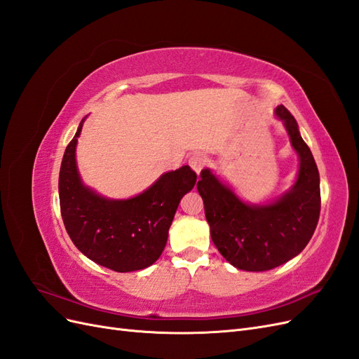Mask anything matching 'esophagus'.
I'll return each mask as SVG.
<instances>
[{
	"instance_id": "obj_1",
	"label": "esophagus",
	"mask_w": 359,
	"mask_h": 359,
	"mask_svg": "<svg viewBox=\"0 0 359 359\" xmlns=\"http://www.w3.org/2000/svg\"><path fill=\"white\" fill-rule=\"evenodd\" d=\"M205 165H206V157L203 154H193L189 158V166L196 173H201V170L205 168Z\"/></svg>"
}]
</instances>
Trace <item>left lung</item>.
Listing matches in <instances>:
<instances>
[{"label": "left lung", "mask_w": 359, "mask_h": 359, "mask_svg": "<svg viewBox=\"0 0 359 359\" xmlns=\"http://www.w3.org/2000/svg\"><path fill=\"white\" fill-rule=\"evenodd\" d=\"M292 147L299 154V173L293 189L277 202L245 205L208 169L201 172L198 191L215 247L227 262L244 271H268L299 255L316 229L320 214L319 170L293 115L280 104Z\"/></svg>", "instance_id": "8db88e82"}]
</instances>
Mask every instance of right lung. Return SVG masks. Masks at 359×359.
Listing matches in <instances>:
<instances>
[{"label": "right lung", "mask_w": 359, "mask_h": 359, "mask_svg": "<svg viewBox=\"0 0 359 359\" xmlns=\"http://www.w3.org/2000/svg\"><path fill=\"white\" fill-rule=\"evenodd\" d=\"M82 123L66 148L60 169V208L73 244L95 264L116 273L144 269L160 257L181 198L196 173L182 166L161 175L139 196L104 199L82 186L74 149Z\"/></svg>", "instance_id": "add662e5"}]
</instances>
